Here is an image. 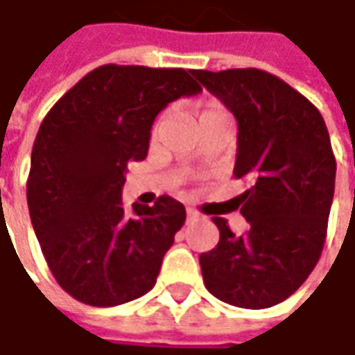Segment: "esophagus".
Returning <instances> with one entry per match:
<instances>
[{
    "mask_svg": "<svg viewBox=\"0 0 355 355\" xmlns=\"http://www.w3.org/2000/svg\"><path fill=\"white\" fill-rule=\"evenodd\" d=\"M199 213L193 211V209H187V221H193V219H198Z\"/></svg>",
    "mask_w": 355,
    "mask_h": 355,
    "instance_id": "esophagus-1",
    "label": "esophagus"
}]
</instances>
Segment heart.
Returning a JSON list of instances; mask_svg holds the SVG:
<instances>
[{
    "label": "heart",
    "mask_w": 355,
    "mask_h": 355,
    "mask_svg": "<svg viewBox=\"0 0 355 355\" xmlns=\"http://www.w3.org/2000/svg\"><path fill=\"white\" fill-rule=\"evenodd\" d=\"M219 114H227L225 110H223V106L209 101V103H205L201 108H199L198 120H203V118H209V116H219Z\"/></svg>",
    "instance_id": "1"
}]
</instances>
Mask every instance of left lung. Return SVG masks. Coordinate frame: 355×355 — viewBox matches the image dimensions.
<instances>
[{
  "label": "left lung",
  "mask_w": 355,
  "mask_h": 355,
  "mask_svg": "<svg viewBox=\"0 0 355 355\" xmlns=\"http://www.w3.org/2000/svg\"><path fill=\"white\" fill-rule=\"evenodd\" d=\"M237 118L233 175L249 189L237 207L249 229L235 235L213 217L219 243L201 252L207 291L239 308L286 300L320 259L336 182L330 134L318 108L261 69L193 71Z\"/></svg>",
  "instance_id": "left-lung-1"
}]
</instances>
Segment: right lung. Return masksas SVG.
<instances>
[{
  "mask_svg": "<svg viewBox=\"0 0 355 355\" xmlns=\"http://www.w3.org/2000/svg\"><path fill=\"white\" fill-rule=\"evenodd\" d=\"M193 71L103 64L43 118L31 152L27 205L53 277L78 302L118 306L154 288L185 207L162 196L122 205L124 171L148 156L156 116L201 92Z\"/></svg>",
  "mask_w": 355,
  "mask_h": 355,
  "instance_id": "obj_1",
  "label": "right lung"
}]
</instances>
